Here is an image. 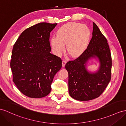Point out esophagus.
<instances>
[{
	"mask_svg": "<svg viewBox=\"0 0 126 126\" xmlns=\"http://www.w3.org/2000/svg\"><path fill=\"white\" fill-rule=\"evenodd\" d=\"M67 63V61L66 60H63V62H62V65H63V67H65L66 63Z\"/></svg>",
	"mask_w": 126,
	"mask_h": 126,
	"instance_id": "1",
	"label": "esophagus"
}]
</instances>
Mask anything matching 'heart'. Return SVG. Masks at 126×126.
<instances>
[{
  "label": "heart",
  "mask_w": 126,
  "mask_h": 126,
  "mask_svg": "<svg viewBox=\"0 0 126 126\" xmlns=\"http://www.w3.org/2000/svg\"><path fill=\"white\" fill-rule=\"evenodd\" d=\"M57 37L51 39V45L57 54L63 51L66 45L67 52L72 57L79 56L86 47L90 38L88 27L76 22H69L58 29Z\"/></svg>",
  "instance_id": "1"
}]
</instances>
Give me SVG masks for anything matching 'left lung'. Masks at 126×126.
Returning <instances> with one entry per match:
<instances>
[{"instance_id": "obj_1", "label": "left lung", "mask_w": 126, "mask_h": 126, "mask_svg": "<svg viewBox=\"0 0 126 126\" xmlns=\"http://www.w3.org/2000/svg\"><path fill=\"white\" fill-rule=\"evenodd\" d=\"M99 60V69L89 72L86 63L91 57ZM68 73V90L74 99L87 101L98 97L109 83L111 78L112 57L106 38L95 23H93V37L87 48L76 59L65 65Z\"/></svg>"}]
</instances>
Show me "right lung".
<instances>
[{"mask_svg": "<svg viewBox=\"0 0 126 126\" xmlns=\"http://www.w3.org/2000/svg\"><path fill=\"white\" fill-rule=\"evenodd\" d=\"M57 23L41 22L23 31L13 46L11 60L13 81L23 94L42 98L50 94L61 58L51 54L50 34Z\"/></svg>", "mask_w": 126, "mask_h": 126, "instance_id": "obj_1", "label": "right lung"}]
</instances>
